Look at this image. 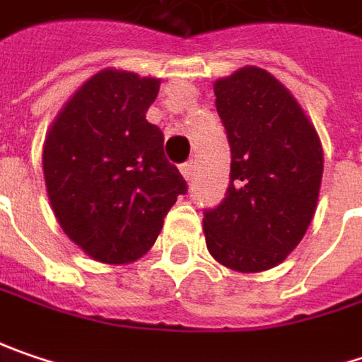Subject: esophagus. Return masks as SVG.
Returning <instances> with one entry per match:
<instances>
[{"instance_id":"obj_1","label":"esophagus","mask_w":362,"mask_h":362,"mask_svg":"<svg viewBox=\"0 0 362 362\" xmlns=\"http://www.w3.org/2000/svg\"><path fill=\"white\" fill-rule=\"evenodd\" d=\"M181 175L189 181L191 177H193V163H183L181 165Z\"/></svg>"}]
</instances>
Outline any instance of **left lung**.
<instances>
[{"instance_id": "1", "label": "left lung", "mask_w": 362, "mask_h": 362, "mask_svg": "<svg viewBox=\"0 0 362 362\" xmlns=\"http://www.w3.org/2000/svg\"><path fill=\"white\" fill-rule=\"evenodd\" d=\"M232 165L224 202L204 216L209 255L232 271L277 267L314 218L324 151L314 124L269 71L246 64L216 79Z\"/></svg>"}]
</instances>
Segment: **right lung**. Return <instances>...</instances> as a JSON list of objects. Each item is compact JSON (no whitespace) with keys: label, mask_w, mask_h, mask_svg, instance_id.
I'll list each match as a JSON object with an SVG mask.
<instances>
[{"label":"right lung","mask_w":362,"mask_h":362,"mask_svg":"<svg viewBox=\"0 0 362 362\" xmlns=\"http://www.w3.org/2000/svg\"><path fill=\"white\" fill-rule=\"evenodd\" d=\"M160 79L107 66L69 98L42 146L46 193L63 232L87 257L128 264L151 250L185 193L146 119Z\"/></svg>","instance_id":"right-lung-1"}]
</instances>
